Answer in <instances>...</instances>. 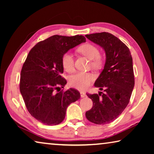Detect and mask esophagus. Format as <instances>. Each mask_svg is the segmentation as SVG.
<instances>
[{
	"instance_id": "34e87169",
	"label": "esophagus",
	"mask_w": 154,
	"mask_h": 154,
	"mask_svg": "<svg viewBox=\"0 0 154 154\" xmlns=\"http://www.w3.org/2000/svg\"><path fill=\"white\" fill-rule=\"evenodd\" d=\"M80 95H81V97H82V98L85 97V96H86V94H85V93L84 92H80Z\"/></svg>"
}]
</instances>
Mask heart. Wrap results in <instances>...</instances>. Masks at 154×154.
Segmentation results:
<instances>
[{"label": "heart", "mask_w": 154, "mask_h": 154, "mask_svg": "<svg viewBox=\"0 0 154 154\" xmlns=\"http://www.w3.org/2000/svg\"><path fill=\"white\" fill-rule=\"evenodd\" d=\"M81 54L91 60L92 67L100 69L105 63V57L99 53V49L92 43H86L78 48ZM62 64L64 69L68 72H72L75 70L73 55L71 52H66L62 57ZM95 75L90 72H77L70 77L69 83L70 86L79 90H84L92 84L95 80Z\"/></svg>", "instance_id": "1"}]
</instances>
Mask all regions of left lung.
Returning <instances> with one entry per match:
<instances>
[{"mask_svg":"<svg viewBox=\"0 0 154 154\" xmlns=\"http://www.w3.org/2000/svg\"><path fill=\"white\" fill-rule=\"evenodd\" d=\"M85 36L102 47L106 53L105 67L94 83L95 87L105 93L87 94L93 105L85 113V117L94 124H106L118 118L130 101L134 85L131 53L111 33L98 32Z\"/></svg>","mask_w":154,"mask_h":154,"instance_id":"obj_1","label":"left lung"}]
</instances>
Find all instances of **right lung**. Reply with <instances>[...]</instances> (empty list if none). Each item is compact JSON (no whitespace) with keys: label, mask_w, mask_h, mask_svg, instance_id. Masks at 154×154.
<instances>
[{"label":"right lung","mask_w":154,"mask_h":154,"mask_svg":"<svg viewBox=\"0 0 154 154\" xmlns=\"http://www.w3.org/2000/svg\"><path fill=\"white\" fill-rule=\"evenodd\" d=\"M85 41L83 35H54L36 43L28 53L21 71L20 90L28 112L41 123L60 124L68 106L80 98L77 90H60L66 84L60 75L62 57Z\"/></svg>","instance_id":"1"}]
</instances>
